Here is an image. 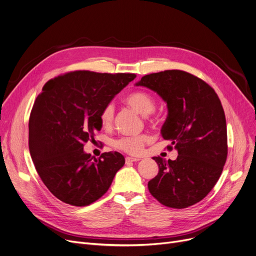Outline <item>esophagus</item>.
I'll use <instances>...</instances> for the list:
<instances>
[{
  "mask_svg": "<svg viewBox=\"0 0 256 256\" xmlns=\"http://www.w3.org/2000/svg\"><path fill=\"white\" fill-rule=\"evenodd\" d=\"M137 160H140L139 158H132V156H126V162L128 163H132V162H137Z\"/></svg>",
  "mask_w": 256,
  "mask_h": 256,
  "instance_id": "1",
  "label": "esophagus"
}]
</instances>
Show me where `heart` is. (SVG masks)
I'll return each instance as SVG.
<instances>
[{
  "mask_svg": "<svg viewBox=\"0 0 256 256\" xmlns=\"http://www.w3.org/2000/svg\"><path fill=\"white\" fill-rule=\"evenodd\" d=\"M126 102L132 106L134 110L142 115H148L154 110V100L150 93L144 91H135L126 98ZM114 106L106 104L100 112V122L104 128H111L114 122ZM148 136H128L122 137L115 142L118 150L130 154H139L142 152L145 143L148 141Z\"/></svg>",
  "mask_w": 256,
  "mask_h": 256,
  "instance_id": "obj_1",
  "label": "heart"
}]
</instances>
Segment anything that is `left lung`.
<instances>
[{"instance_id": "1", "label": "left lung", "mask_w": 256, "mask_h": 256, "mask_svg": "<svg viewBox=\"0 0 256 256\" xmlns=\"http://www.w3.org/2000/svg\"><path fill=\"white\" fill-rule=\"evenodd\" d=\"M135 85L156 92L167 104L160 132L178 152L176 160L168 162L152 158L158 173L148 182L150 194L173 208L199 202L218 182L227 158L226 119L217 93L182 70L147 74Z\"/></svg>"}]
</instances>
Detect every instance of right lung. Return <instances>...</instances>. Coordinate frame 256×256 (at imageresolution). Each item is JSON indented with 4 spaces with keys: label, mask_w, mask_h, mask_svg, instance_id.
<instances>
[{
    "label": "right lung",
    "mask_w": 256,
    "mask_h": 256,
    "mask_svg": "<svg viewBox=\"0 0 256 256\" xmlns=\"http://www.w3.org/2000/svg\"><path fill=\"white\" fill-rule=\"evenodd\" d=\"M135 78L78 70L50 80L37 96L29 120V150L40 178L63 202L91 204L124 165L117 152L91 156L84 143L100 130L102 108Z\"/></svg>",
    "instance_id": "1"
}]
</instances>
